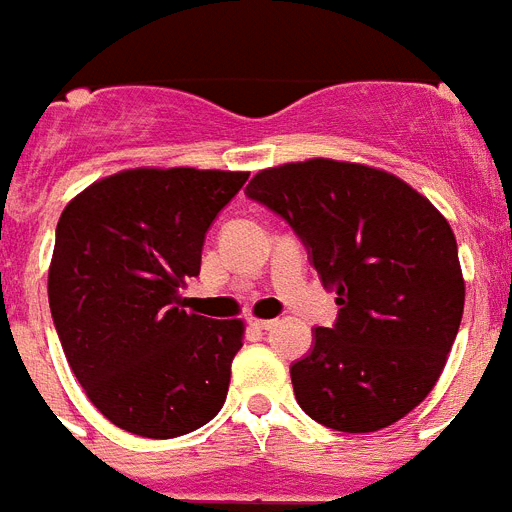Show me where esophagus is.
<instances>
[{
	"instance_id": "1",
	"label": "esophagus",
	"mask_w": 512,
	"mask_h": 512,
	"mask_svg": "<svg viewBox=\"0 0 512 512\" xmlns=\"http://www.w3.org/2000/svg\"><path fill=\"white\" fill-rule=\"evenodd\" d=\"M249 325L255 330H270L276 325V320H249Z\"/></svg>"
}]
</instances>
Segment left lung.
<instances>
[{
	"mask_svg": "<svg viewBox=\"0 0 512 512\" xmlns=\"http://www.w3.org/2000/svg\"><path fill=\"white\" fill-rule=\"evenodd\" d=\"M244 195L289 223L338 317L291 364L296 403L338 432H377L435 388L463 317L450 223L409 184L359 163L312 158L265 169Z\"/></svg>",
	"mask_w": 512,
	"mask_h": 512,
	"instance_id": "1",
	"label": "left lung"
}]
</instances>
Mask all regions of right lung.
Here are the masks:
<instances>
[{
    "instance_id": "obj_1",
    "label": "right lung",
    "mask_w": 512,
    "mask_h": 512,
    "mask_svg": "<svg viewBox=\"0 0 512 512\" xmlns=\"http://www.w3.org/2000/svg\"><path fill=\"white\" fill-rule=\"evenodd\" d=\"M244 171L132 169L62 210L49 307L64 356L111 424L169 440L208 424L229 393L239 320L182 309L205 234Z\"/></svg>"
}]
</instances>
